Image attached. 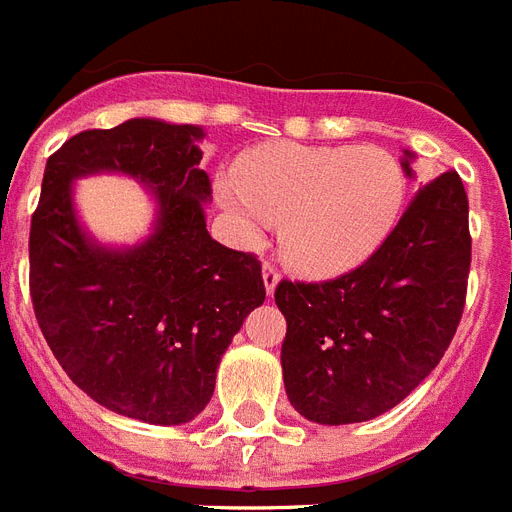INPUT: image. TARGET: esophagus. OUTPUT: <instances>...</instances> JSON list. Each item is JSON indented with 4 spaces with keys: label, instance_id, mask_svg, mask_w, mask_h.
<instances>
[{
    "label": "esophagus",
    "instance_id": "34e87169",
    "mask_svg": "<svg viewBox=\"0 0 512 512\" xmlns=\"http://www.w3.org/2000/svg\"><path fill=\"white\" fill-rule=\"evenodd\" d=\"M277 282H280V269L267 259L264 261V288H267V293H275Z\"/></svg>",
    "mask_w": 512,
    "mask_h": 512
}]
</instances>
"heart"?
Returning a JSON list of instances; mask_svg holds the SVG:
<instances>
[{"mask_svg":"<svg viewBox=\"0 0 512 512\" xmlns=\"http://www.w3.org/2000/svg\"><path fill=\"white\" fill-rule=\"evenodd\" d=\"M245 237L280 224L290 267L314 277L341 275L378 248L402 211L404 174L375 145L259 147L219 187Z\"/></svg>","mask_w":512,"mask_h":512,"instance_id":"1","label":"heart"}]
</instances>
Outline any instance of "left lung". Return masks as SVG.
<instances>
[{
	"label": "left lung",
	"instance_id": "8db88e82",
	"mask_svg": "<svg viewBox=\"0 0 512 512\" xmlns=\"http://www.w3.org/2000/svg\"><path fill=\"white\" fill-rule=\"evenodd\" d=\"M404 169L412 174L407 158ZM468 272V195L460 174L444 171L418 187L365 264L335 280L277 282L290 404L322 425L396 407L455 338Z\"/></svg>",
	"mask_w": 512,
	"mask_h": 512
}]
</instances>
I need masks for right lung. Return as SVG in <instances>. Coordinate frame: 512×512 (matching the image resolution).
Listing matches in <instances>:
<instances>
[{
	"mask_svg": "<svg viewBox=\"0 0 512 512\" xmlns=\"http://www.w3.org/2000/svg\"><path fill=\"white\" fill-rule=\"evenodd\" d=\"M200 137L153 118L73 134L47 158L28 235L34 314L60 367L97 404L155 425L203 412L232 335L267 298L259 256L208 235ZM92 170L154 187L162 216L140 249L105 252L80 232L70 182Z\"/></svg>",
	"mask_w": 512,
	"mask_h": 512,
	"instance_id": "obj_1",
	"label": "right lung"
}]
</instances>
